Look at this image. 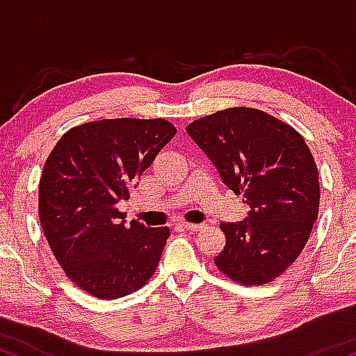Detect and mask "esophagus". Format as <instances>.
<instances>
[{
    "label": "esophagus",
    "mask_w": 356,
    "mask_h": 356,
    "mask_svg": "<svg viewBox=\"0 0 356 356\" xmlns=\"http://www.w3.org/2000/svg\"><path fill=\"white\" fill-rule=\"evenodd\" d=\"M179 226L182 227V229H187V231H199L202 229V224H192V222H179Z\"/></svg>",
    "instance_id": "obj_1"
}]
</instances>
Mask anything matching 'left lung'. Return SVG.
<instances>
[{"mask_svg":"<svg viewBox=\"0 0 356 356\" xmlns=\"http://www.w3.org/2000/svg\"><path fill=\"white\" fill-rule=\"evenodd\" d=\"M224 186L243 195L248 218L220 222L226 246L214 257L239 284H266L291 266L320 207L314 159L291 125L263 110L236 107L187 125Z\"/></svg>","mask_w":356,"mask_h":356,"instance_id":"1","label":"left lung"}]
</instances>
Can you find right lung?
<instances>
[{"label":"right lung","mask_w":356,"mask_h":356,"mask_svg":"<svg viewBox=\"0 0 356 356\" xmlns=\"http://www.w3.org/2000/svg\"><path fill=\"white\" fill-rule=\"evenodd\" d=\"M177 130L164 118H110L73 127L44 162L38 214L53 254L100 300L137 291L154 275L169 227L125 226L117 204Z\"/></svg>","instance_id":"add662e5"}]
</instances>
